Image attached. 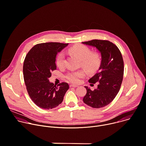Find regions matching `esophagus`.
<instances>
[{
	"instance_id": "1",
	"label": "esophagus",
	"mask_w": 146,
	"mask_h": 146,
	"mask_svg": "<svg viewBox=\"0 0 146 146\" xmlns=\"http://www.w3.org/2000/svg\"><path fill=\"white\" fill-rule=\"evenodd\" d=\"M70 86L71 87H78V85H75V84H70Z\"/></svg>"
}]
</instances>
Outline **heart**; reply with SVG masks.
<instances>
[{
  "label": "heart",
  "mask_w": 146,
  "mask_h": 146,
  "mask_svg": "<svg viewBox=\"0 0 146 146\" xmlns=\"http://www.w3.org/2000/svg\"><path fill=\"white\" fill-rule=\"evenodd\" d=\"M69 52L80 60L82 66L89 72L95 71L99 67L101 63L100 55L96 52H91V50L87 47L82 44H76L69 49ZM56 63L58 67H63L64 66V54L59 53L56 60ZM84 70H79L70 71L66 75V79L72 83H78L80 79L85 76Z\"/></svg>",
  "instance_id": "obj_1"
}]
</instances>
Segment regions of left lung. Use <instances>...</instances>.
Masks as SVG:
<instances>
[{
  "mask_svg": "<svg viewBox=\"0 0 146 146\" xmlns=\"http://www.w3.org/2000/svg\"><path fill=\"white\" fill-rule=\"evenodd\" d=\"M83 44L95 47L101 54V63L99 70L88 82H98V88L92 91L84 86L87 94L83 102L96 108L104 107L110 104L119 91L124 73V63L119 48L108 40H92Z\"/></svg>",
  "mask_w": 146,
  "mask_h": 146,
  "instance_id": "8db88e82",
  "label": "left lung"
}]
</instances>
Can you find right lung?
Here are the masks:
<instances>
[{"label": "right lung", "instance_id": "right-lung-1", "mask_svg": "<svg viewBox=\"0 0 146 146\" xmlns=\"http://www.w3.org/2000/svg\"><path fill=\"white\" fill-rule=\"evenodd\" d=\"M68 44L57 42L38 44L25 58L23 71L26 88L31 100L41 108L50 110L58 106L69 88L67 83L56 86L48 79L51 72L56 69L58 53Z\"/></svg>", "mask_w": 146, "mask_h": 146}]
</instances>
